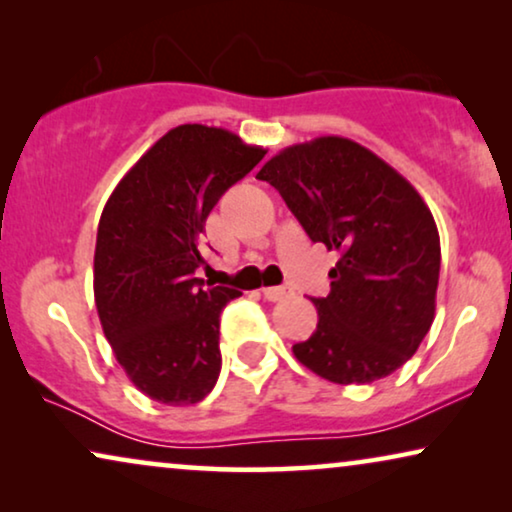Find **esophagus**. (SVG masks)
I'll return each mask as SVG.
<instances>
[{"instance_id":"1","label":"esophagus","mask_w":512,"mask_h":512,"mask_svg":"<svg viewBox=\"0 0 512 512\" xmlns=\"http://www.w3.org/2000/svg\"><path fill=\"white\" fill-rule=\"evenodd\" d=\"M263 296L265 300H270V303H277V300L289 298L291 289L289 286H268V289H263Z\"/></svg>"}]
</instances>
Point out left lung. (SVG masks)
<instances>
[{
  "label": "left lung",
  "instance_id": "1",
  "mask_svg": "<svg viewBox=\"0 0 512 512\" xmlns=\"http://www.w3.org/2000/svg\"><path fill=\"white\" fill-rule=\"evenodd\" d=\"M312 242L340 251L319 324L293 354L335 384H368L403 366L436 314L440 237L408 179L366 146L317 137L261 167Z\"/></svg>",
  "mask_w": 512,
  "mask_h": 512
}]
</instances>
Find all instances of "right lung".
Returning a JSON list of instances; mask_svg holds the SVG:
<instances>
[{
	"mask_svg": "<svg viewBox=\"0 0 512 512\" xmlns=\"http://www.w3.org/2000/svg\"><path fill=\"white\" fill-rule=\"evenodd\" d=\"M263 156L261 146L223 128L179 125L132 165L104 205L97 314L125 375L153 401L198 403L219 380V317L242 293L195 277L205 263L200 235L221 195Z\"/></svg>",
	"mask_w": 512,
	"mask_h": 512,
	"instance_id": "1",
	"label": "right lung"
}]
</instances>
